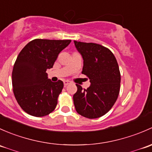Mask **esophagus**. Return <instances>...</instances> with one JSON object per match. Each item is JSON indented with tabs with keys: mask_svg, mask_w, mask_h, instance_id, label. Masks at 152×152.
Here are the masks:
<instances>
[{
	"mask_svg": "<svg viewBox=\"0 0 152 152\" xmlns=\"http://www.w3.org/2000/svg\"><path fill=\"white\" fill-rule=\"evenodd\" d=\"M71 83L69 82V81H68V80H65L64 82V86H67V85H69V84H70Z\"/></svg>",
	"mask_w": 152,
	"mask_h": 152,
	"instance_id": "34e87169",
	"label": "esophagus"
}]
</instances>
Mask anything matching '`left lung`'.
Returning <instances> with one entry per match:
<instances>
[{
	"label": "left lung",
	"mask_w": 152,
	"mask_h": 152,
	"mask_svg": "<svg viewBox=\"0 0 152 152\" xmlns=\"http://www.w3.org/2000/svg\"><path fill=\"white\" fill-rule=\"evenodd\" d=\"M83 60L82 74L90 79L87 89L76 84L73 96L76 111L88 118L102 116L115 104L120 90L121 75L115 56L109 49L95 43L74 41Z\"/></svg>",
	"instance_id": "obj_1"
}]
</instances>
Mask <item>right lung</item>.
<instances>
[{"instance_id":"1","label":"right lung","mask_w":152,"mask_h":152,"mask_svg":"<svg viewBox=\"0 0 152 152\" xmlns=\"http://www.w3.org/2000/svg\"><path fill=\"white\" fill-rule=\"evenodd\" d=\"M70 42L37 39L19 53L12 71V86L18 104L29 115L45 116L56 108L64 83L52 82L46 71L53 68L59 53Z\"/></svg>"}]
</instances>
